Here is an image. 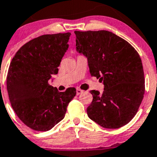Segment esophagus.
<instances>
[{"mask_svg":"<svg viewBox=\"0 0 157 157\" xmlns=\"http://www.w3.org/2000/svg\"><path fill=\"white\" fill-rule=\"evenodd\" d=\"M82 92H83V90L79 89V88H78V89H77V95H79V94H80Z\"/></svg>","mask_w":157,"mask_h":157,"instance_id":"34e87169","label":"esophagus"}]
</instances>
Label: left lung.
I'll list each match as a JSON object with an SVG mask.
<instances>
[{
    "instance_id": "obj_1",
    "label": "left lung",
    "mask_w": 157,
    "mask_h": 157,
    "mask_svg": "<svg viewBox=\"0 0 157 157\" xmlns=\"http://www.w3.org/2000/svg\"><path fill=\"white\" fill-rule=\"evenodd\" d=\"M76 46L88 59L91 75L99 78L104 91H90L87 114L104 128L117 129L136 114L144 94L142 59L131 44L106 30L75 31Z\"/></svg>"
}]
</instances>
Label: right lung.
<instances>
[{
  "label": "right lung",
  "mask_w": 157,
  "mask_h": 157,
  "mask_svg": "<svg viewBox=\"0 0 157 157\" xmlns=\"http://www.w3.org/2000/svg\"><path fill=\"white\" fill-rule=\"evenodd\" d=\"M71 33L46 34L32 39L17 51L9 67L6 88L19 119L36 131H48L64 118L75 88L59 92L50 86L68 50Z\"/></svg>",
  "instance_id": "add662e5"
}]
</instances>
